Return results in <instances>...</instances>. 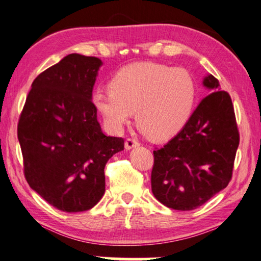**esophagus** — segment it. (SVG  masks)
Here are the masks:
<instances>
[{
    "mask_svg": "<svg viewBox=\"0 0 261 261\" xmlns=\"http://www.w3.org/2000/svg\"><path fill=\"white\" fill-rule=\"evenodd\" d=\"M139 145H140V142L137 141V140H135V139H132V137H129V139H127L125 141L126 150H130V149H133V147H136V146H139Z\"/></svg>",
    "mask_w": 261,
    "mask_h": 261,
    "instance_id": "esophagus-1",
    "label": "esophagus"
}]
</instances>
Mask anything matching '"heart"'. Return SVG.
<instances>
[{"mask_svg":"<svg viewBox=\"0 0 261 261\" xmlns=\"http://www.w3.org/2000/svg\"><path fill=\"white\" fill-rule=\"evenodd\" d=\"M195 95V83L189 71L162 63L137 62L116 71L108 90L94 92L92 101L111 132H120L134 110L142 130L152 139L164 140L183 128Z\"/></svg>","mask_w":261,"mask_h":261,"instance_id":"1","label":"heart"}]
</instances>
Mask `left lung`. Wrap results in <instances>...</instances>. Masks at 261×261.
I'll return each instance as SVG.
<instances>
[{"label":"left lung","mask_w":261,"mask_h":261,"mask_svg":"<svg viewBox=\"0 0 261 261\" xmlns=\"http://www.w3.org/2000/svg\"><path fill=\"white\" fill-rule=\"evenodd\" d=\"M211 93L200 102L178 134L153 151L151 189L166 207L199 208L232 179L240 134L232 99L213 75Z\"/></svg>","instance_id":"1"}]
</instances>
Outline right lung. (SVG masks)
<instances>
[{
	"label": "right lung",
	"instance_id": "obj_1",
	"mask_svg": "<svg viewBox=\"0 0 261 261\" xmlns=\"http://www.w3.org/2000/svg\"><path fill=\"white\" fill-rule=\"evenodd\" d=\"M102 61L72 53L34 80L18 122L23 175L47 203L66 213L90 210L106 191L105 167L124 150L107 136L92 91Z\"/></svg>",
	"mask_w": 261,
	"mask_h": 261
}]
</instances>
